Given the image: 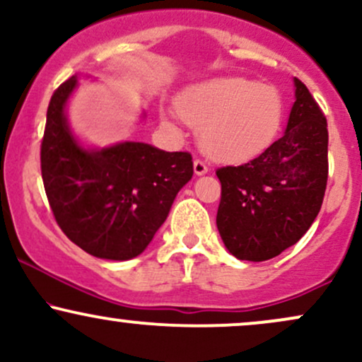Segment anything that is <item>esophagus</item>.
<instances>
[{"label":"esophagus","instance_id":"34e87169","mask_svg":"<svg viewBox=\"0 0 362 362\" xmlns=\"http://www.w3.org/2000/svg\"><path fill=\"white\" fill-rule=\"evenodd\" d=\"M194 172L195 175H204V173L209 172V167H207L204 161L197 158V160H194Z\"/></svg>","mask_w":362,"mask_h":362}]
</instances>
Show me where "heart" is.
<instances>
[{
  "label": "heart",
  "instance_id": "1",
  "mask_svg": "<svg viewBox=\"0 0 362 362\" xmlns=\"http://www.w3.org/2000/svg\"><path fill=\"white\" fill-rule=\"evenodd\" d=\"M177 112L185 124L201 129V146L213 160L245 163L267 151L279 136L284 100L271 85L224 76L182 91Z\"/></svg>",
  "mask_w": 362,
  "mask_h": 362
}]
</instances>
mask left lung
<instances>
[{
	"label": "left lung",
	"instance_id": "8db88e82",
	"mask_svg": "<svg viewBox=\"0 0 362 362\" xmlns=\"http://www.w3.org/2000/svg\"><path fill=\"white\" fill-rule=\"evenodd\" d=\"M296 102L284 136L240 167L216 170L221 182L218 224L236 259L262 262L301 238L322 207L328 178L327 119L294 78Z\"/></svg>",
	"mask_w": 362,
	"mask_h": 362
}]
</instances>
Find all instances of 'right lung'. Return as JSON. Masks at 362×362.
I'll use <instances>...</instances> for the list:
<instances>
[{
	"label": "right lung",
	"mask_w": 362,
	"mask_h": 362,
	"mask_svg": "<svg viewBox=\"0 0 362 362\" xmlns=\"http://www.w3.org/2000/svg\"><path fill=\"white\" fill-rule=\"evenodd\" d=\"M71 76L54 91L40 144L45 195L62 233L90 255L129 260L148 247L178 190L192 178L187 151L120 143L86 151L74 141L64 105Z\"/></svg>",
	"instance_id": "right-lung-1"
}]
</instances>
